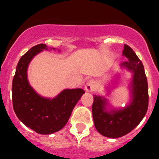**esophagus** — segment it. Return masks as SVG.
Listing matches in <instances>:
<instances>
[{"mask_svg": "<svg viewBox=\"0 0 159 159\" xmlns=\"http://www.w3.org/2000/svg\"><path fill=\"white\" fill-rule=\"evenodd\" d=\"M85 90H86V92H93V91L95 90L94 82H92V81H89V82H87V85H86V87H85Z\"/></svg>", "mask_w": 159, "mask_h": 159, "instance_id": "obj_1", "label": "esophagus"}]
</instances>
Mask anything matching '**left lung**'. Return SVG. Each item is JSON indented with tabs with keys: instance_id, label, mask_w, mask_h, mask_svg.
Returning a JSON list of instances; mask_svg holds the SVG:
<instances>
[{
	"instance_id": "8db88e82",
	"label": "left lung",
	"mask_w": 159,
	"mask_h": 159,
	"mask_svg": "<svg viewBox=\"0 0 159 159\" xmlns=\"http://www.w3.org/2000/svg\"><path fill=\"white\" fill-rule=\"evenodd\" d=\"M123 54L129 61L122 65L134 73L131 104L120 111L107 112L106 100L93 95L92 110L95 127L100 134L109 138H119L133 130L143 120L148 106V82L143 63L127 44H125Z\"/></svg>"
}]
</instances>
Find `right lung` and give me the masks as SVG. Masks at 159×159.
I'll use <instances>...</instances> for the list:
<instances>
[{
    "label": "right lung",
    "mask_w": 159,
    "mask_h": 159,
    "mask_svg": "<svg viewBox=\"0 0 159 159\" xmlns=\"http://www.w3.org/2000/svg\"><path fill=\"white\" fill-rule=\"evenodd\" d=\"M47 48L44 43L35 45L20 57L12 82V102L19 120L41 134H50L63 128L74 106L85 92L67 89L53 100L39 96L27 80V67L34 55Z\"/></svg>",
    "instance_id": "right-lung-1"
}]
</instances>
